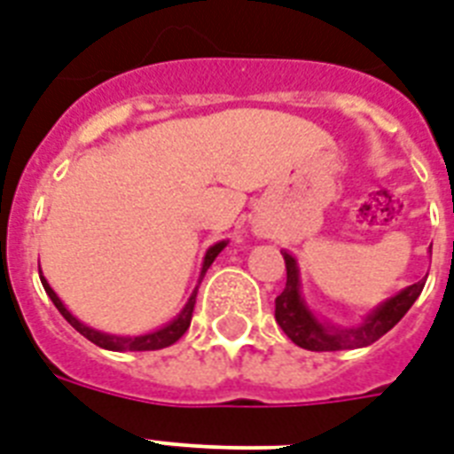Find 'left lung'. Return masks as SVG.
<instances>
[{"label":"left lung","mask_w":454,"mask_h":454,"mask_svg":"<svg viewBox=\"0 0 454 454\" xmlns=\"http://www.w3.org/2000/svg\"><path fill=\"white\" fill-rule=\"evenodd\" d=\"M282 256L286 263V286L275 298V319H278L279 329L285 331L298 348L310 349V352H338V349H359L373 345L411 310V305L418 301L427 282L425 278L401 289L399 294H394L385 303L378 305L375 310L368 312L355 326H340V324H331L315 315V310L303 296L301 268H298L296 256L286 249L282 252Z\"/></svg>","instance_id":"obj_1"}]
</instances>
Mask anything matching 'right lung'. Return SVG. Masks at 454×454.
Returning <instances> with one entry per match:
<instances>
[{"instance_id": "1", "label": "right lung", "mask_w": 454, "mask_h": 454, "mask_svg": "<svg viewBox=\"0 0 454 454\" xmlns=\"http://www.w3.org/2000/svg\"><path fill=\"white\" fill-rule=\"evenodd\" d=\"M226 245H228V239H219V242H215V245L209 247L207 252H205V259H202V268H200V278H198V285H195L193 294L189 296V301H186V305L182 308V312H179V315H176L172 322H168L165 326H160V329L149 331V333H142V335L105 333V331H98V329H93V326H88V324L81 322L79 317H74L72 312L67 310V305L60 301V296H58V294L51 289L48 279L43 278L42 268H39V279H42L43 289H46L48 298H51L55 308H58V312H60V315L65 317V319H67V322L72 324L74 329L79 331L83 338H88L90 342H95L98 348L112 349V352H146V349H163V348H168V345H172V342L179 340V338L186 333V329L191 326V317H193L198 286H200L202 278H205V272H207L209 265L215 263V259L219 256L221 252H223V247H226Z\"/></svg>"}]
</instances>
